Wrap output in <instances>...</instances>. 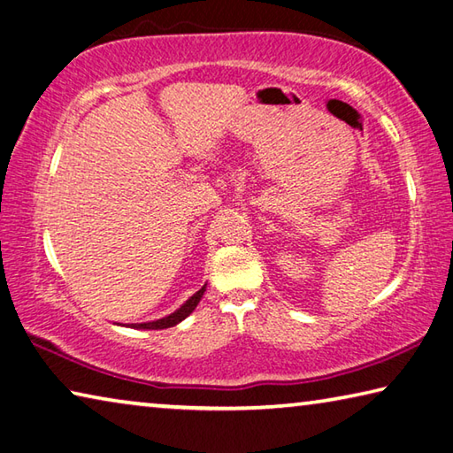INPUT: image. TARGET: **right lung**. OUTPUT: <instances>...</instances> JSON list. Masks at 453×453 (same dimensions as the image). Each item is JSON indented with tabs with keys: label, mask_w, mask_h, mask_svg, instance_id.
<instances>
[{
	"label": "right lung",
	"mask_w": 453,
	"mask_h": 453,
	"mask_svg": "<svg viewBox=\"0 0 453 453\" xmlns=\"http://www.w3.org/2000/svg\"><path fill=\"white\" fill-rule=\"evenodd\" d=\"M204 288L206 287H203L201 290L196 292V295H193L190 296L185 304H182L177 312H173V314H169V316H165V319H161V320H155V322H145V324H137V326H133V328H142V330H161V328H171V326H174V324H179L180 320H185L187 316L195 311L196 308V304H198V300L203 298V295H204Z\"/></svg>",
	"instance_id": "obj_1"
}]
</instances>
